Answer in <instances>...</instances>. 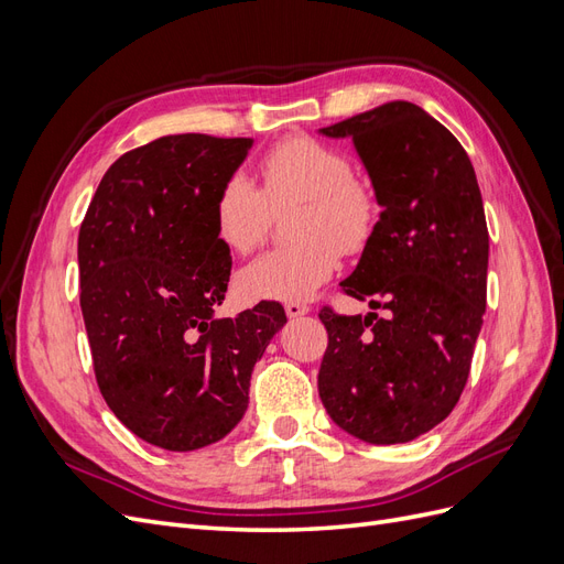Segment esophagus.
Returning <instances> with one entry per match:
<instances>
[{
	"mask_svg": "<svg viewBox=\"0 0 564 564\" xmlns=\"http://www.w3.org/2000/svg\"><path fill=\"white\" fill-rule=\"evenodd\" d=\"M308 305L305 303H299V301H289V303H284V313L292 317V319H296V317H303V315H308Z\"/></svg>",
	"mask_w": 564,
	"mask_h": 564,
	"instance_id": "1",
	"label": "esophagus"
}]
</instances>
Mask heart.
Wrapping results in <instances>:
<instances>
[{
  "instance_id": "1",
  "label": "heart",
  "mask_w": 564,
  "mask_h": 564,
  "mask_svg": "<svg viewBox=\"0 0 564 564\" xmlns=\"http://www.w3.org/2000/svg\"><path fill=\"white\" fill-rule=\"evenodd\" d=\"M261 191L245 176H230L214 199V230L235 253L259 247L272 224V209L289 202L296 212L299 242L270 249L245 265L237 289L249 301H303L327 282L340 251H360L379 220V199L355 178L344 150L311 135L272 145L259 162Z\"/></svg>"
}]
</instances>
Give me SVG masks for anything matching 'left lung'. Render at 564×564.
<instances>
[{"mask_svg":"<svg viewBox=\"0 0 564 564\" xmlns=\"http://www.w3.org/2000/svg\"><path fill=\"white\" fill-rule=\"evenodd\" d=\"M319 131L350 135L383 207L340 286L388 311H319L329 334L319 398L338 429L371 445H400L445 421L468 381L487 305L480 185L454 133L406 100Z\"/></svg>","mask_w":564,"mask_h":564,"instance_id":"obj_1","label":"left lung"}]
</instances>
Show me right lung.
<instances>
[{"label":"right lung","instance_id":"add662e5","mask_svg":"<svg viewBox=\"0 0 564 564\" xmlns=\"http://www.w3.org/2000/svg\"><path fill=\"white\" fill-rule=\"evenodd\" d=\"M251 143L178 133L129 150L79 228V305L100 395L133 435L169 452L207 447L240 423L251 369L286 322L275 301L214 317L232 268L214 199Z\"/></svg>","mask_w":564,"mask_h":564}]
</instances>
